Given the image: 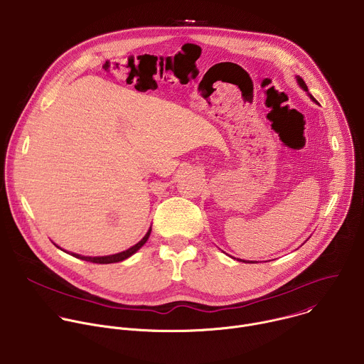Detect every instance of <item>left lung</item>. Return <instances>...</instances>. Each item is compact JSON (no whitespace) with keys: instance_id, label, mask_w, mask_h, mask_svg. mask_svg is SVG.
<instances>
[{"instance_id":"left-lung-1","label":"left lung","mask_w":364,"mask_h":364,"mask_svg":"<svg viewBox=\"0 0 364 364\" xmlns=\"http://www.w3.org/2000/svg\"><path fill=\"white\" fill-rule=\"evenodd\" d=\"M297 82H299V84H300V87H301V88H303V90H306V91H309V90H307V85H306V82H304V81H303V78H301V77H297ZM310 97H311V98H313V95H310ZM313 100H314V98H313ZM243 262H245V260H243ZM245 263H253V262H245Z\"/></svg>"}]
</instances>
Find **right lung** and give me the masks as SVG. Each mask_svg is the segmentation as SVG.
Returning <instances> with one entry per match:
<instances>
[{"label":"right lung","mask_w":364,"mask_h":364,"mask_svg":"<svg viewBox=\"0 0 364 364\" xmlns=\"http://www.w3.org/2000/svg\"><path fill=\"white\" fill-rule=\"evenodd\" d=\"M150 232H151V228L149 230V232L143 237L141 241H139V243L133 247H130L129 250L126 252H121V253H117V255H112V256H104V257H85V256H80V255H74L71 253V256L77 257V259H81V260H85V262H91V263H97V264H109V263H118V262H123L126 259H129L130 256H133L140 247H143L146 245V241L149 240L150 237Z\"/></svg>","instance_id":"add662e5"}]
</instances>
